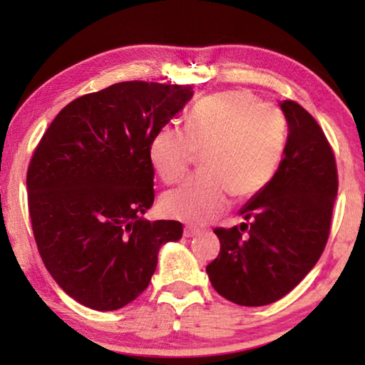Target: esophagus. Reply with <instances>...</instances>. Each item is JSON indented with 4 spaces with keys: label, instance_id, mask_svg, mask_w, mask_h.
I'll return each mask as SVG.
<instances>
[{
    "label": "esophagus",
    "instance_id": "obj_1",
    "mask_svg": "<svg viewBox=\"0 0 365 365\" xmlns=\"http://www.w3.org/2000/svg\"><path fill=\"white\" fill-rule=\"evenodd\" d=\"M201 232H202L201 229H197V227H192V226L184 227V236H186V237H194V236H197V234H201Z\"/></svg>",
    "mask_w": 365,
    "mask_h": 365
}]
</instances>
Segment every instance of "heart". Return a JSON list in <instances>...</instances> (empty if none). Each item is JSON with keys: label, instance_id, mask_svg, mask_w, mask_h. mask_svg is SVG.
I'll use <instances>...</instances> for the list:
<instances>
[{"label": "heart", "instance_id": "1", "mask_svg": "<svg viewBox=\"0 0 365 365\" xmlns=\"http://www.w3.org/2000/svg\"><path fill=\"white\" fill-rule=\"evenodd\" d=\"M287 141V119L246 89L206 96L187 113L186 126L164 124L149 141V161L166 184L181 179L197 153L202 174L163 197L169 216L202 224L226 211L231 194L246 199L272 181Z\"/></svg>", "mask_w": 365, "mask_h": 365}]
</instances>
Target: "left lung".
Returning <instances> with one entry per match:
<instances>
[{"label": "left lung", "mask_w": 365, "mask_h": 365, "mask_svg": "<svg viewBox=\"0 0 365 365\" xmlns=\"http://www.w3.org/2000/svg\"><path fill=\"white\" fill-rule=\"evenodd\" d=\"M289 134L272 181L241 209V227H216L221 242L206 271L239 306L279 301L307 276L326 247L339 187L336 156L322 128L296 101L281 104Z\"/></svg>", "instance_id": "1"}]
</instances>
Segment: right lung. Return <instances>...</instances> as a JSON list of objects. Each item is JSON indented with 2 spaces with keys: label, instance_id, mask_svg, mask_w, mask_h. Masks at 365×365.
<instances>
[{
  "label": "right lung",
  "instance_id": "1",
  "mask_svg": "<svg viewBox=\"0 0 365 365\" xmlns=\"http://www.w3.org/2000/svg\"><path fill=\"white\" fill-rule=\"evenodd\" d=\"M192 98L189 84L124 81L84 94L49 124L28 166L31 227L58 286L116 311L149 286L179 221H146L154 202L149 141Z\"/></svg>",
  "mask_w": 365,
  "mask_h": 365
}]
</instances>
